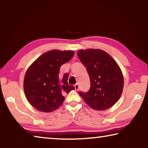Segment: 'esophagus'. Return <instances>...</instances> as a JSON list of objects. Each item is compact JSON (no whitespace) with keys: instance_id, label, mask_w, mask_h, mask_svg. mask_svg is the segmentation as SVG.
<instances>
[{"instance_id":"34e87169","label":"esophagus","mask_w":148,"mask_h":148,"mask_svg":"<svg viewBox=\"0 0 148 148\" xmlns=\"http://www.w3.org/2000/svg\"><path fill=\"white\" fill-rule=\"evenodd\" d=\"M75 90H79V84L78 83H77V84H75Z\"/></svg>"}]
</instances>
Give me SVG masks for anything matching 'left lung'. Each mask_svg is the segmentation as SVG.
I'll return each mask as SVG.
<instances>
[{"label": "left lung", "mask_w": 148, "mask_h": 148, "mask_svg": "<svg viewBox=\"0 0 148 148\" xmlns=\"http://www.w3.org/2000/svg\"><path fill=\"white\" fill-rule=\"evenodd\" d=\"M90 79L88 92H79L86 104L96 110H105L118 101L123 88L120 67L109 54L101 49H88L77 52Z\"/></svg>", "instance_id": "8db88e82"}]
</instances>
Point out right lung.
Segmentation results:
<instances>
[{
    "label": "right lung",
    "mask_w": 148,
    "mask_h": 148,
    "mask_svg": "<svg viewBox=\"0 0 148 148\" xmlns=\"http://www.w3.org/2000/svg\"><path fill=\"white\" fill-rule=\"evenodd\" d=\"M74 55L73 51L46 52L31 64L26 72L23 87L29 103L39 111L50 112L62 105L67 94L75 87L67 82L68 73L59 77L62 65Z\"/></svg>",
    "instance_id": "1"
}]
</instances>
